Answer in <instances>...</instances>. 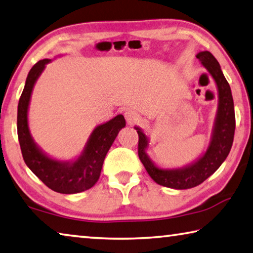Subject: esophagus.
Wrapping results in <instances>:
<instances>
[{
    "label": "esophagus",
    "instance_id": "esophagus-1",
    "mask_svg": "<svg viewBox=\"0 0 253 253\" xmlns=\"http://www.w3.org/2000/svg\"><path fill=\"white\" fill-rule=\"evenodd\" d=\"M125 118H126V122L129 124V125H134V124L139 122V119H141L139 115L134 110L126 111L125 112Z\"/></svg>",
    "mask_w": 253,
    "mask_h": 253
}]
</instances>
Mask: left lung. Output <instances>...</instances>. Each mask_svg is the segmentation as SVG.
I'll use <instances>...</instances> for the list:
<instances>
[{
    "label": "left lung",
    "mask_w": 253,
    "mask_h": 253,
    "mask_svg": "<svg viewBox=\"0 0 253 253\" xmlns=\"http://www.w3.org/2000/svg\"><path fill=\"white\" fill-rule=\"evenodd\" d=\"M196 57L215 81L217 87L218 105L216 110L214 125L211 128V141L206 151L192 161L181 168L164 169L153 162L147 154L150 139L142 128L135 126L138 134V156L147 173L156 183L161 186L182 190L198 186L211 177L218 169L230 153L233 144L235 130L234 103L230 84L227 83L220 66L210 51H200Z\"/></svg>",
    "instance_id": "left-lung-1"
}]
</instances>
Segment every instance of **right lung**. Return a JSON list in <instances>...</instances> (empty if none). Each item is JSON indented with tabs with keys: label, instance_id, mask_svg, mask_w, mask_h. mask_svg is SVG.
I'll list each match as a JSON object with an SVG mask.
<instances>
[{
	"label": "right lung",
	"instance_id": "obj_1",
	"mask_svg": "<svg viewBox=\"0 0 253 253\" xmlns=\"http://www.w3.org/2000/svg\"><path fill=\"white\" fill-rule=\"evenodd\" d=\"M61 56V55H59ZM51 59L36 63L28 73L18 105V137L27 167L51 190L78 194L90 189L99 180L105 158L119 130L126 126L123 115L98 125L92 130L81 154L72 160H57L45 153L35 142L28 123V111L35 84Z\"/></svg>",
	"mask_w": 253,
	"mask_h": 253
}]
</instances>
